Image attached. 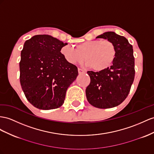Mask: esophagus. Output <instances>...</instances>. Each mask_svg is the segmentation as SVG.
<instances>
[{
	"instance_id": "obj_1",
	"label": "esophagus",
	"mask_w": 154,
	"mask_h": 154,
	"mask_svg": "<svg viewBox=\"0 0 154 154\" xmlns=\"http://www.w3.org/2000/svg\"><path fill=\"white\" fill-rule=\"evenodd\" d=\"M78 72H79V74H82V73H85L86 72H85V70L82 69L81 68H78Z\"/></svg>"
}]
</instances>
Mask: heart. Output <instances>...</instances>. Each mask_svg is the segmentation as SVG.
<instances>
[{
	"label": "heart",
	"instance_id": "heart-1",
	"mask_svg": "<svg viewBox=\"0 0 154 154\" xmlns=\"http://www.w3.org/2000/svg\"><path fill=\"white\" fill-rule=\"evenodd\" d=\"M61 53L70 64H80L85 58L86 65L90 68L102 72L112 64L116 49L115 44L109 39H94L79 43L76 48L65 45L61 49Z\"/></svg>",
	"mask_w": 154,
	"mask_h": 154
}]
</instances>
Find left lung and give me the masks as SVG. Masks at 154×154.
Returning a JSON list of instances; mask_svg holds the SVG:
<instances>
[{
    "label": "left lung",
    "mask_w": 154,
    "mask_h": 154,
    "mask_svg": "<svg viewBox=\"0 0 154 154\" xmlns=\"http://www.w3.org/2000/svg\"><path fill=\"white\" fill-rule=\"evenodd\" d=\"M111 41L116 54L111 67L102 72L88 71L90 83L86 88L89 103L99 109L116 107L128 97L135 78L133 46L125 37L107 32L96 37Z\"/></svg>",
    "instance_id": "1"
}]
</instances>
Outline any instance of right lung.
<instances>
[{
    "instance_id": "1",
    "label": "right lung",
    "mask_w": 154,
    "mask_h": 154,
    "mask_svg": "<svg viewBox=\"0 0 154 154\" xmlns=\"http://www.w3.org/2000/svg\"><path fill=\"white\" fill-rule=\"evenodd\" d=\"M68 45L49 35H36L26 40L19 62L23 92L34 107L57 109L64 103L67 89L76 79L78 69L60 52Z\"/></svg>"
}]
</instances>
